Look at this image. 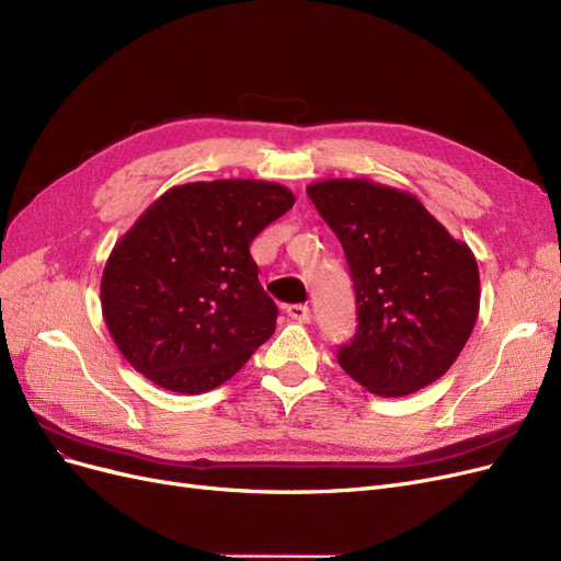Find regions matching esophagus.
Wrapping results in <instances>:
<instances>
[{"label": "esophagus", "mask_w": 561, "mask_h": 561, "mask_svg": "<svg viewBox=\"0 0 561 561\" xmlns=\"http://www.w3.org/2000/svg\"><path fill=\"white\" fill-rule=\"evenodd\" d=\"M287 316L297 320V322H301V324H306V322H311V308L301 306V304H293V306H287Z\"/></svg>", "instance_id": "1"}]
</instances>
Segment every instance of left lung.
<instances>
[{
  "mask_svg": "<svg viewBox=\"0 0 561 561\" xmlns=\"http://www.w3.org/2000/svg\"><path fill=\"white\" fill-rule=\"evenodd\" d=\"M339 237L357 295V334L339 364L378 397H405L446 374L480 311L473 250L411 192L369 179L306 187Z\"/></svg>",
  "mask_w": 561,
  "mask_h": 561,
  "instance_id": "left-lung-1",
  "label": "left lung"
}]
</instances>
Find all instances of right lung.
<instances>
[{"label":"right lung","instance_id":"obj_1","mask_svg":"<svg viewBox=\"0 0 561 561\" xmlns=\"http://www.w3.org/2000/svg\"><path fill=\"white\" fill-rule=\"evenodd\" d=\"M295 206L285 185L222 179L173 185L113 245L102 316L150 382L202 394L234 376L276 330L250 243Z\"/></svg>","mask_w":561,"mask_h":561}]
</instances>
